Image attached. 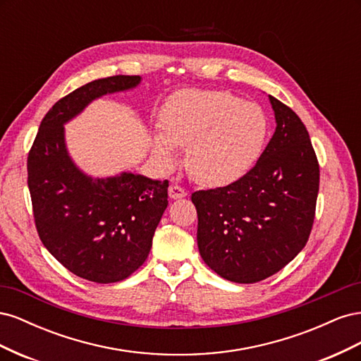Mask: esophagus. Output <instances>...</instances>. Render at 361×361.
Here are the masks:
<instances>
[{
  "instance_id": "1",
  "label": "esophagus",
  "mask_w": 361,
  "mask_h": 361,
  "mask_svg": "<svg viewBox=\"0 0 361 361\" xmlns=\"http://www.w3.org/2000/svg\"><path fill=\"white\" fill-rule=\"evenodd\" d=\"M169 195H170V199L178 200V199H182V197H187L188 191H185L183 188L178 187V185H171L170 190H169Z\"/></svg>"
}]
</instances>
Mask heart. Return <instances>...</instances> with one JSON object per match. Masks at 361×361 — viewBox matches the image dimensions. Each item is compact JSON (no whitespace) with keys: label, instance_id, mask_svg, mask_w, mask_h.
<instances>
[{"label":"heart","instance_id":"1","mask_svg":"<svg viewBox=\"0 0 361 361\" xmlns=\"http://www.w3.org/2000/svg\"><path fill=\"white\" fill-rule=\"evenodd\" d=\"M159 134L150 140L162 169L176 167L174 149H187V169L204 187H226L253 169L268 137V118L256 104L228 92L180 90L158 116Z\"/></svg>","mask_w":361,"mask_h":361}]
</instances>
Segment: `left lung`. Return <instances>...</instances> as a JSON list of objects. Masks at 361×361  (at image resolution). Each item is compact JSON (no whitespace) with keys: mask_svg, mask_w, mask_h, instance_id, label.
Listing matches in <instances>:
<instances>
[{"mask_svg":"<svg viewBox=\"0 0 361 361\" xmlns=\"http://www.w3.org/2000/svg\"><path fill=\"white\" fill-rule=\"evenodd\" d=\"M276 133L256 166L223 188L191 195L204 264L235 283L276 274L307 243L319 191V166L307 129L268 96Z\"/></svg>","mask_w":361,"mask_h":361,"instance_id":"8db88e82","label":"left lung"}]
</instances>
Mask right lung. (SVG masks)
<instances>
[{"label":"right lung","instance_id":"1","mask_svg":"<svg viewBox=\"0 0 361 361\" xmlns=\"http://www.w3.org/2000/svg\"><path fill=\"white\" fill-rule=\"evenodd\" d=\"M141 76L94 80L43 117L28 155V188L43 245L75 276L116 283L138 269L169 204V182L133 171L93 178L72 159L64 125L93 101L137 89Z\"/></svg>","mask_w":361,"mask_h":361}]
</instances>
